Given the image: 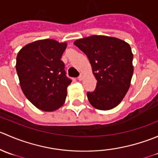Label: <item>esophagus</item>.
<instances>
[{"label":"esophagus","instance_id":"obj_1","mask_svg":"<svg viewBox=\"0 0 158 158\" xmlns=\"http://www.w3.org/2000/svg\"><path fill=\"white\" fill-rule=\"evenodd\" d=\"M82 79H83V73H80L79 76L78 77V80L81 81V80H82Z\"/></svg>","mask_w":158,"mask_h":158}]
</instances>
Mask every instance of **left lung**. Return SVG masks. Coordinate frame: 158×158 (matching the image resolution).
<instances>
[{"label":"left lung","mask_w":158,"mask_h":158,"mask_svg":"<svg viewBox=\"0 0 158 158\" xmlns=\"http://www.w3.org/2000/svg\"><path fill=\"white\" fill-rule=\"evenodd\" d=\"M74 44L87 56L97 80L95 90L87 92L90 104L99 110L116 107L126 95L133 75L129 44L100 35L77 40Z\"/></svg>","instance_id":"left-lung-1"}]
</instances>
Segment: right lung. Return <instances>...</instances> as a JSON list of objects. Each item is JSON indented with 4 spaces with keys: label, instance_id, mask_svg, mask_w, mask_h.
Here are the masks:
<instances>
[{
    "label": "right lung",
    "instance_id": "right-lung-1",
    "mask_svg": "<svg viewBox=\"0 0 158 158\" xmlns=\"http://www.w3.org/2000/svg\"><path fill=\"white\" fill-rule=\"evenodd\" d=\"M66 46L54 40H41L26 45L17 54L16 70L22 91L43 111H55L66 101L72 82L61 60Z\"/></svg>",
    "mask_w": 158,
    "mask_h": 158
}]
</instances>
